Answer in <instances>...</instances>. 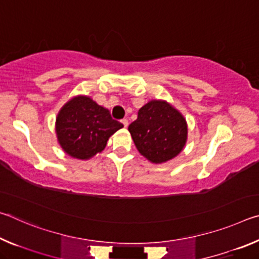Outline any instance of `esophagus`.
<instances>
[{
  "instance_id": "esophagus-1",
  "label": "esophagus",
  "mask_w": 259,
  "mask_h": 259,
  "mask_svg": "<svg viewBox=\"0 0 259 259\" xmlns=\"http://www.w3.org/2000/svg\"><path fill=\"white\" fill-rule=\"evenodd\" d=\"M121 122H122V124L124 125V128H126V126H128V124H129L128 119H123V120H121Z\"/></svg>"
}]
</instances>
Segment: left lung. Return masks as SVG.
<instances>
[{"mask_svg":"<svg viewBox=\"0 0 259 259\" xmlns=\"http://www.w3.org/2000/svg\"><path fill=\"white\" fill-rule=\"evenodd\" d=\"M128 129L140 154L153 163L177 156L187 139L184 116L163 100H152L140 108Z\"/></svg>","mask_w":259,"mask_h":259,"instance_id":"left-lung-1","label":"left lung"}]
</instances>
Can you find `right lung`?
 Listing matches in <instances>:
<instances>
[{
    "label": "right lung",
    "mask_w": 259,
    "mask_h": 259,
    "mask_svg": "<svg viewBox=\"0 0 259 259\" xmlns=\"http://www.w3.org/2000/svg\"><path fill=\"white\" fill-rule=\"evenodd\" d=\"M123 124L112 119L108 109L87 96L65 105L56 120L58 142L68 155L87 160L102 152L111 136Z\"/></svg>",
    "instance_id": "right-lung-1"
}]
</instances>
